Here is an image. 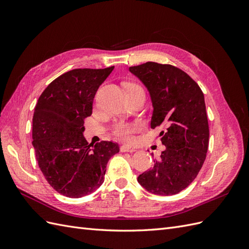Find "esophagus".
Returning <instances> with one entry per match:
<instances>
[{"label": "esophagus", "mask_w": 249, "mask_h": 249, "mask_svg": "<svg viewBox=\"0 0 249 249\" xmlns=\"http://www.w3.org/2000/svg\"><path fill=\"white\" fill-rule=\"evenodd\" d=\"M120 152H123V153H125V152L134 153V152H136V149L131 147V146H127V145H122V146H120Z\"/></svg>", "instance_id": "1"}]
</instances>
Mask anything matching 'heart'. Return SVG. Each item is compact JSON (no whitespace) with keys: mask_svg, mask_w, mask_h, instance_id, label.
Segmentation results:
<instances>
[{"mask_svg":"<svg viewBox=\"0 0 249 249\" xmlns=\"http://www.w3.org/2000/svg\"><path fill=\"white\" fill-rule=\"evenodd\" d=\"M126 86H135L140 87L133 83H129ZM139 129V124L135 123H126V122H118L113 126V134L119 139L124 141H130L133 138V134L136 133Z\"/></svg>","mask_w":249,"mask_h":249,"instance_id":"obj_1","label":"heart"}]
</instances>
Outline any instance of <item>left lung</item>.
<instances>
[{"label": "left lung", "instance_id": "1", "mask_svg": "<svg viewBox=\"0 0 249 249\" xmlns=\"http://www.w3.org/2000/svg\"><path fill=\"white\" fill-rule=\"evenodd\" d=\"M129 71L148 90L154 108L150 126L165 127L160 136L166 146L137 180L153 194H177L193 182L206 160L210 134L205 96L197 83L176 66L146 62Z\"/></svg>", "mask_w": 249, "mask_h": 249}]
</instances>
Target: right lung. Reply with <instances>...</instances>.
<instances>
[{"label":"right lung","mask_w":249,"mask_h":249,"mask_svg":"<svg viewBox=\"0 0 249 249\" xmlns=\"http://www.w3.org/2000/svg\"><path fill=\"white\" fill-rule=\"evenodd\" d=\"M113 69L67 71L44 89L35 106L36 160L48 183L64 196L78 198L95 191L104 183L109 159L119 152L117 143L91 145L83 136L94 95Z\"/></svg>","instance_id":"obj_1"}]
</instances>
